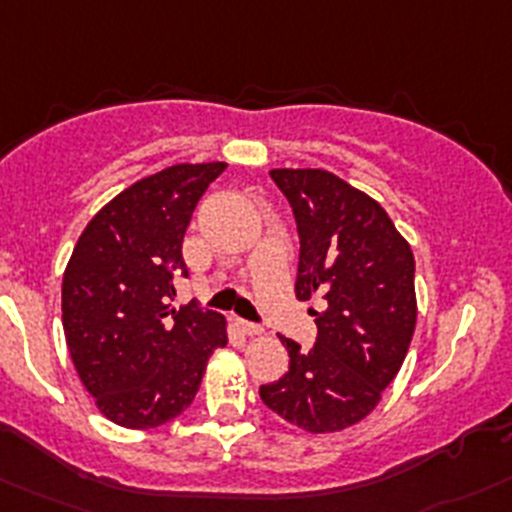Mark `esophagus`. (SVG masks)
<instances>
[{
    "instance_id": "obj_1",
    "label": "esophagus",
    "mask_w": 512,
    "mask_h": 512,
    "mask_svg": "<svg viewBox=\"0 0 512 512\" xmlns=\"http://www.w3.org/2000/svg\"><path fill=\"white\" fill-rule=\"evenodd\" d=\"M237 326H240V331L245 333V336H260L262 333V326H257V323H250V321H237Z\"/></svg>"
}]
</instances>
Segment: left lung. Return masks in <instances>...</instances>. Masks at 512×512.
<instances>
[{"label": "left lung", "instance_id": "1", "mask_svg": "<svg viewBox=\"0 0 512 512\" xmlns=\"http://www.w3.org/2000/svg\"><path fill=\"white\" fill-rule=\"evenodd\" d=\"M298 224L295 295L321 293L318 338H290L288 374L260 386L265 407L313 434L341 432L379 404L417 326L414 255L379 202L323 169H272Z\"/></svg>", "mask_w": 512, "mask_h": 512}]
</instances>
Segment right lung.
<instances>
[{"instance_id":"right-lung-1","label":"right lung","mask_w":512,"mask_h":512,"mask_svg":"<svg viewBox=\"0 0 512 512\" xmlns=\"http://www.w3.org/2000/svg\"><path fill=\"white\" fill-rule=\"evenodd\" d=\"M227 164H176L136 181L80 234L62 278V328L100 414L128 429L189 407L207 361L227 346L224 318L197 303L171 308L189 278L181 242L194 207Z\"/></svg>"}]
</instances>
